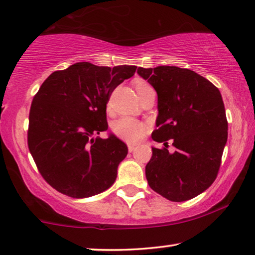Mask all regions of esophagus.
<instances>
[{"label": "esophagus", "mask_w": 255, "mask_h": 255, "mask_svg": "<svg viewBox=\"0 0 255 255\" xmlns=\"http://www.w3.org/2000/svg\"><path fill=\"white\" fill-rule=\"evenodd\" d=\"M135 149H136L135 144H129V145H128V151H129V152H132Z\"/></svg>", "instance_id": "34e87169"}]
</instances>
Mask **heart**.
Returning a JSON list of instances; mask_svg holds the SVG:
<instances>
[{
    "label": "heart",
    "mask_w": 255,
    "mask_h": 255,
    "mask_svg": "<svg viewBox=\"0 0 255 255\" xmlns=\"http://www.w3.org/2000/svg\"><path fill=\"white\" fill-rule=\"evenodd\" d=\"M134 87L137 94L144 89L151 88L145 81H142V80L136 81ZM112 129L119 138L126 140L128 143H136L143 137L144 132H145V125L138 120L132 119V118L124 117L113 123Z\"/></svg>",
    "instance_id": "heart-1"
}]
</instances>
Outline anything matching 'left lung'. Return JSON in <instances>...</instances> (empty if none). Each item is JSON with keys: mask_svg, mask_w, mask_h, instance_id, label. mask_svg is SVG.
I'll return each instance as SVG.
<instances>
[{"mask_svg": "<svg viewBox=\"0 0 255 255\" xmlns=\"http://www.w3.org/2000/svg\"><path fill=\"white\" fill-rule=\"evenodd\" d=\"M139 77L158 95V117L145 167L150 188L172 201L195 198L215 181L228 138V121L220 90L207 79L176 66L138 67ZM173 139L176 151L166 150Z\"/></svg>", "mask_w": 255, "mask_h": 255, "instance_id": "8db88e82", "label": "left lung"}]
</instances>
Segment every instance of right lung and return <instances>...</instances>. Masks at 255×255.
<instances>
[{
    "instance_id": "1",
    "label": "right lung",
    "mask_w": 255,
    "mask_h": 255,
    "mask_svg": "<svg viewBox=\"0 0 255 255\" xmlns=\"http://www.w3.org/2000/svg\"><path fill=\"white\" fill-rule=\"evenodd\" d=\"M136 66L113 68L75 63L51 73L34 96L29 111L28 149L41 175L57 191L87 198L115 183L128 147L108 130L106 104Z\"/></svg>"
}]
</instances>
